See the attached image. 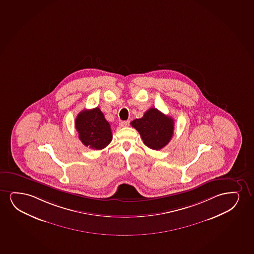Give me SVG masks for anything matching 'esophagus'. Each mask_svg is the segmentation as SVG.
<instances>
[{
    "label": "esophagus",
    "instance_id": "esophagus-1",
    "mask_svg": "<svg viewBox=\"0 0 254 254\" xmlns=\"http://www.w3.org/2000/svg\"><path fill=\"white\" fill-rule=\"evenodd\" d=\"M129 124H130L129 121H124V122H122L120 123V126L122 127H128Z\"/></svg>",
    "mask_w": 254,
    "mask_h": 254
}]
</instances>
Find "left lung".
Listing matches in <instances>:
<instances>
[{"label":"left lung","instance_id":"8db88e82","mask_svg":"<svg viewBox=\"0 0 254 254\" xmlns=\"http://www.w3.org/2000/svg\"><path fill=\"white\" fill-rule=\"evenodd\" d=\"M131 125L139 132L142 140L152 150H160L172 139L174 121L157 109H149L143 117L136 119Z\"/></svg>","mask_w":254,"mask_h":254}]
</instances>
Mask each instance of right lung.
<instances>
[{
  "label": "right lung",
  "mask_w": 254,
  "mask_h": 254,
  "mask_svg": "<svg viewBox=\"0 0 254 254\" xmlns=\"http://www.w3.org/2000/svg\"><path fill=\"white\" fill-rule=\"evenodd\" d=\"M75 127L82 144L95 150H102L113 138L109 122L99 108L82 110L76 116Z\"/></svg>",
  "instance_id": "add662e5"
}]
</instances>
